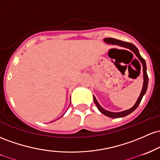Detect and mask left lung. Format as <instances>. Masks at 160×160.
Returning a JSON list of instances; mask_svg holds the SVG:
<instances>
[{
    "mask_svg": "<svg viewBox=\"0 0 160 160\" xmlns=\"http://www.w3.org/2000/svg\"><path fill=\"white\" fill-rule=\"evenodd\" d=\"M104 42H106L107 44H114V45H117V46H120L122 47V48H125L127 49H129L130 51H132L134 54L136 55V57H138V60L141 61V64H142L143 66V87H142V90L141 91V94H140L139 97H138L137 101L133 107H132L131 109H127V110H124L122 111V112H110V111L106 110L105 109H103L101 106L100 105L99 103L97 100L96 98L94 96L93 98H94V103L96 104L97 107H98L99 111L101 113H103L105 116H108V117L110 118H121V117H124V116H128V114L132 113L133 111L137 109V107H138L140 103H141V100H142L143 95L145 94L146 93L147 89H148V73H147V66H146V62H145L144 59L141 56L140 54L139 51H138V48H136L135 46L133 44H131V43L128 42H125V41H120V40H117V39L115 38H104Z\"/></svg>",
    "mask_w": 160,
    "mask_h": 160,
    "instance_id": "8db88e82",
    "label": "left lung"
}]
</instances>
